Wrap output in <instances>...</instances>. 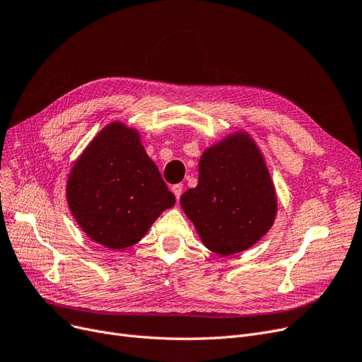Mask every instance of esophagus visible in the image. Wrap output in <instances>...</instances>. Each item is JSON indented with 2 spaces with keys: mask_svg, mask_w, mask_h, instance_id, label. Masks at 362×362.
I'll return each mask as SVG.
<instances>
[{
  "mask_svg": "<svg viewBox=\"0 0 362 362\" xmlns=\"http://www.w3.org/2000/svg\"><path fill=\"white\" fill-rule=\"evenodd\" d=\"M171 191H173V194H175L176 199L179 201L180 195H182V191H183V185H182V183H177V185H175V186L171 187Z\"/></svg>",
  "mask_w": 362,
  "mask_h": 362,
  "instance_id": "obj_1",
  "label": "esophagus"
}]
</instances>
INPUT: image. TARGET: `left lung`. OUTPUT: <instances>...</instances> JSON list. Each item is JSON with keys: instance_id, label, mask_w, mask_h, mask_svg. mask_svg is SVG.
Returning <instances> with one entry per match:
<instances>
[{"instance_id": "left-lung-1", "label": "left lung", "mask_w": 362, "mask_h": 362, "mask_svg": "<svg viewBox=\"0 0 362 362\" xmlns=\"http://www.w3.org/2000/svg\"><path fill=\"white\" fill-rule=\"evenodd\" d=\"M198 185L180 197L202 244L220 256L255 245L276 216L269 170L248 133L235 132L199 158Z\"/></svg>"}]
</instances>
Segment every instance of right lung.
<instances>
[{
  "label": "right lung",
  "mask_w": 362,
  "mask_h": 362,
  "mask_svg": "<svg viewBox=\"0 0 362 362\" xmlns=\"http://www.w3.org/2000/svg\"><path fill=\"white\" fill-rule=\"evenodd\" d=\"M66 199L88 238L111 250L139 243L176 202L139 132L117 121L99 132L75 161Z\"/></svg>",
  "instance_id": "add662e5"
}]
</instances>
